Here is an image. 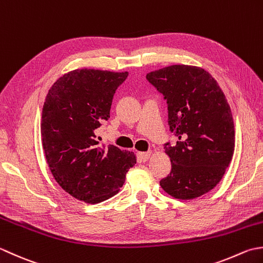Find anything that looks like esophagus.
I'll return each mask as SVG.
<instances>
[{"instance_id":"1","label":"esophagus","mask_w":263,"mask_h":263,"mask_svg":"<svg viewBox=\"0 0 263 263\" xmlns=\"http://www.w3.org/2000/svg\"><path fill=\"white\" fill-rule=\"evenodd\" d=\"M152 152L151 151H147V152H138V158L142 160V161H147V160L149 159V157H151Z\"/></svg>"}]
</instances>
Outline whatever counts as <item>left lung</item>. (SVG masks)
<instances>
[{"mask_svg":"<svg viewBox=\"0 0 263 263\" xmlns=\"http://www.w3.org/2000/svg\"><path fill=\"white\" fill-rule=\"evenodd\" d=\"M164 96L175 146L164 144L171 171L160 186L175 199L192 200L221 180L233 158L235 129L230 106L217 80L204 69L175 64L148 72Z\"/></svg>","mask_w":263,"mask_h":263,"instance_id":"obj_1","label":"left lung"}]
</instances>
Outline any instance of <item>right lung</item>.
<instances>
[{"label": "right lung", "mask_w": 263, "mask_h": 263, "mask_svg": "<svg viewBox=\"0 0 263 263\" xmlns=\"http://www.w3.org/2000/svg\"><path fill=\"white\" fill-rule=\"evenodd\" d=\"M127 76L76 69L59 78L45 98L41 135L46 161L57 183L79 201L94 204L116 195L136 163L133 152L100 146L95 135Z\"/></svg>", "instance_id": "right-lung-1"}]
</instances>
